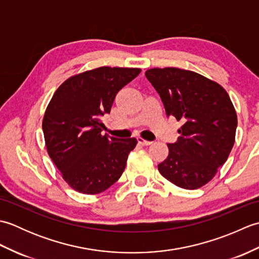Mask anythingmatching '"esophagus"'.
I'll list each match as a JSON object with an SVG mask.
<instances>
[{"label": "esophagus", "instance_id": "esophagus-1", "mask_svg": "<svg viewBox=\"0 0 259 259\" xmlns=\"http://www.w3.org/2000/svg\"><path fill=\"white\" fill-rule=\"evenodd\" d=\"M138 142H139L140 145H142V146H150V145L152 144L151 141H147V140H145V139L140 138V137H139V138H138Z\"/></svg>", "mask_w": 259, "mask_h": 259}]
</instances>
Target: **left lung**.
I'll return each instance as SVG.
<instances>
[{
	"label": "left lung",
	"mask_w": 259,
	"mask_h": 259,
	"mask_svg": "<svg viewBox=\"0 0 259 259\" xmlns=\"http://www.w3.org/2000/svg\"><path fill=\"white\" fill-rule=\"evenodd\" d=\"M146 76L160 96L167 117L183 122L177 141L158 164L164 178L184 189L209 183L235 142L237 114L226 90L194 71L150 69Z\"/></svg>",
	"instance_id": "obj_1"
}]
</instances>
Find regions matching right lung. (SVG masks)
I'll use <instances>...</instances> for the list:
<instances>
[{
  "label": "right lung",
  "instance_id": "add662e5",
  "mask_svg": "<svg viewBox=\"0 0 259 259\" xmlns=\"http://www.w3.org/2000/svg\"><path fill=\"white\" fill-rule=\"evenodd\" d=\"M140 72L110 67L87 71L64 81L49 103L42 122L48 153L68 185L81 194H100L123 172L137 139L102 135L101 117Z\"/></svg>",
  "mask_w": 259,
  "mask_h": 259
}]
</instances>
